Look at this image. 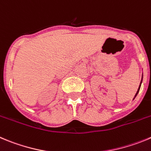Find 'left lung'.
Listing matches in <instances>:
<instances>
[{"instance_id": "1", "label": "left lung", "mask_w": 151, "mask_h": 151, "mask_svg": "<svg viewBox=\"0 0 151 151\" xmlns=\"http://www.w3.org/2000/svg\"><path fill=\"white\" fill-rule=\"evenodd\" d=\"M142 81H141V83H140V85H139V89H138V91H137V92H136V93H135V96H137V94H138V93L139 92V90H140V88H141V85H142ZM135 97H134V99H135Z\"/></svg>"}]
</instances>
